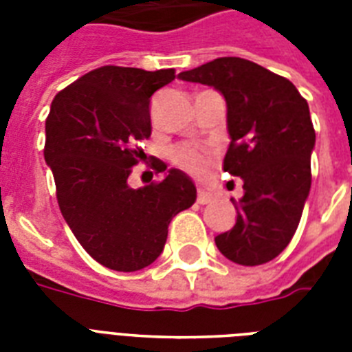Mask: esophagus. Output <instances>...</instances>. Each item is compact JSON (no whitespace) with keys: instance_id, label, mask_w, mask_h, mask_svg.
<instances>
[{"instance_id":"obj_1","label":"esophagus","mask_w":352,"mask_h":352,"mask_svg":"<svg viewBox=\"0 0 352 352\" xmlns=\"http://www.w3.org/2000/svg\"><path fill=\"white\" fill-rule=\"evenodd\" d=\"M212 199H214V195H212V193L206 192V190H203V188H199L197 190V203L199 204L212 203Z\"/></svg>"}]
</instances>
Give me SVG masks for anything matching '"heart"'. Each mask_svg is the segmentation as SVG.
Returning <instances> with one entry per match:
<instances>
[{
	"instance_id": "heart-1",
	"label": "heart",
	"mask_w": 352,
	"mask_h": 352,
	"mask_svg": "<svg viewBox=\"0 0 352 352\" xmlns=\"http://www.w3.org/2000/svg\"><path fill=\"white\" fill-rule=\"evenodd\" d=\"M212 159H214L212 151L195 148V146H190V144H179L170 151V160L177 168L195 173V175L203 173L210 166Z\"/></svg>"
}]
</instances>
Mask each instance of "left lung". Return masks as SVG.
I'll return each instance as SVG.
<instances>
[{"instance_id":"obj_1","label":"left lung","mask_w":352,"mask_h":352,"mask_svg":"<svg viewBox=\"0 0 352 352\" xmlns=\"http://www.w3.org/2000/svg\"><path fill=\"white\" fill-rule=\"evenodd\" d=\"M179 78L212 85L228 107L223 168L243 179L245 195L232 199L237 221L215 245L237 265L272 261L296 234L311 190L316 133L309 104L290 80L245 58H217Z\"/></svg>"}]
</instances>
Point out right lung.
<instances>
[{"label": "right lung", "mask_w": 352, "mask_h": 352, "mask_svg": "<svg viewBox=\"0 0 352 352\" xmlns=\"http://www.w3.org/2000/svg\"><path fill=\"white\" fill-rule=\"evenodd\" d=\"M173 78V69L104 65L60 91L45 120L43 155L60 212L84 250L111 270L151 265L171 219L197 197L179 170L138 190L127 184L146 157L138 144L151 135V95ZM151 168L160 173L166 164L155 160Z\"/></svg>", "instance_id": "add662e5"}]
</instances>
